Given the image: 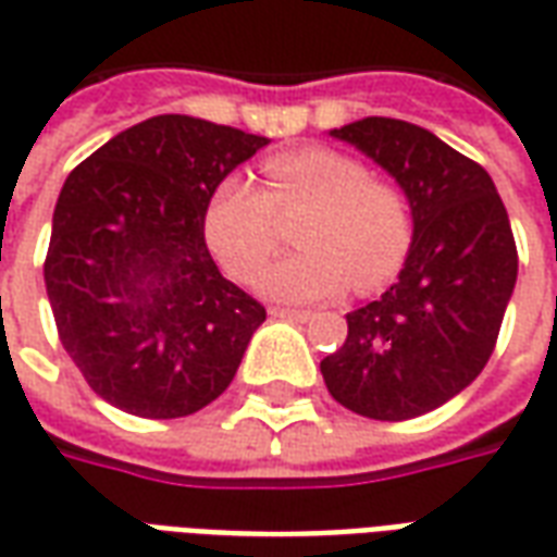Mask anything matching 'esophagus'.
<instances>
[{
    "label": "esophagus",
    "mask_w": 557,
    "mask_h": 557,
    "mask_svg": "<svg viewBox=\"0 0 557 557\" xmlns=\"http://www.w3.org/2000/svg\"><path fill=\"white\" fill-rule=\"evenodd\" d=\"M268 313L274 315V319H289V322H310L313 319L310 310H292V307H271Z\"/></svg>",
    "instance_id": "esophagus-1"
}]
</instances>
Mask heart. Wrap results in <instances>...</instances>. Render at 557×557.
Instances as JSON below:
<instances>
[{"label":"heart","instance_id":"1","mask_svg":"<svg viewBox=\"0 0 557 557\" xmlns=\"http://www.w3.org/2000/svg\"><path fill=\"white\" fill-rule=\"evenodd\" d=\"M265 190L242 178L220 184L206 211L211 253L232 277L250 283L277 256L280 220L301 214L295 238L301 253L259 277L274 301H322L346 286L373 292L397 274L414 238L411 199L397 182L337 148L283 151L262 163Z\"/></svg>","mask_w":557,"mask_h":557}]
</instances>
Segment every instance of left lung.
<instances>
[{"label": "left lung", "mask_w": 557, "mask_h": 557, "mask_svg": "<svg viewBox=\"0 0 557 557\" xmlns=\"http://www.w3.org/2000/svg\"><path fill=\"white\" fill-rule=\"evenodd\" d=\"M331 134L397 178L414 238L397 283L346 315L322 379L355 414L420 418L466 391L495 349L519 271L510 218L490 172L423 127L370 115Z\"/></svg>", "instance_id": "obj_1"}]
</instances>
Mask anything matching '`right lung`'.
Instances as JSON below:
<instances>
[{
    "instance_id": "1",
    "label": "right lung",
    "mask_w": 557,
    "mask_h": 557,
    "mask_svg": "<svg viewBox=\"0 0 557 557\" xmlns=\"http://www.w3.org/2000/svg\"><path fill=\"white\" fill-rule=\"evenodd\" d=\"M262 146L238 127L154 115L67 175L44 283L62 346L115 409L184 418L235 379L265 307L218 271L206 211Z\"/></svg>"
}]
</instances>
